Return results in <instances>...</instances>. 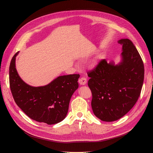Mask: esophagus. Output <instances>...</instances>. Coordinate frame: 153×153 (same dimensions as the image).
Listing matches in <instances>:
<instances>
[{"label": "esophagus", "mask_w": 153, "mask_h": 153, "mask_svg": "<svg viewBox=\"0 0 153 153\" xmlns=\"http://www.w3.org/2000/svg\"><path fill=\"white\" fill-rule=\"evenodd\" d=\"M78 82L80 85H85V84L87 83V79L85 77H81L79 80H78Z\"/></svg>", "instance_id": "34e87169"}]
</instances>
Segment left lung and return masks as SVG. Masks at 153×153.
Segmentation results:
<instances>
[{
	"instance_id": "8db88e82",
	"label": "left lung",
	"mask_w": 153,
	"mask_h": 153,
	"mask_svg": "<svg viewBox=\"0 0 153 153\" xmlns=\"http://www.w3.org/2000/svg\"><path fill=\"white\" fill-rule=\"evenodd\" d=\"M122 60L117 65L102 59L88 71L92 92L91 106L101 121L112 122L123 117L139 98L144 78V66L132 41L122 39Z\"/></svg>"
}]
</instances>
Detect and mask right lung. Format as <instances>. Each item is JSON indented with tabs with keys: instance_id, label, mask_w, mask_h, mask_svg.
Instances as JSON below:
<instances>
[{
	"instance_id": "right-lung-1",
	"label": "right lung",
	"mask_w": 153,
	"mask_h": 153,
	"mask_svg": "<svg viewBox=\"0 0 153 153\" xmlns=\"http://www.w3.org/2000/svg\"><path fill=\"white\" fill-rule=\"evenodd\" d=\"M10 66V85L16 105L36 121L54 124L66 117L70 99L78 87L79 74L58 76L45 86L32 87L23 81L15 66L16 57Z\"/></svg>"
}]
</instances>
